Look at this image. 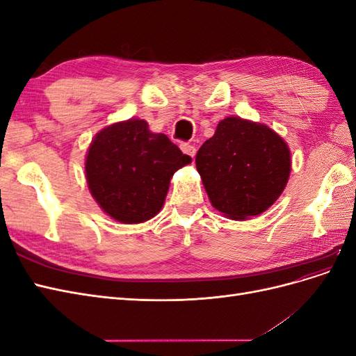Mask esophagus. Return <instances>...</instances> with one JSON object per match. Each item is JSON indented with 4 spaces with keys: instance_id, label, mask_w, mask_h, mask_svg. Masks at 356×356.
<instances>
[{
    "instance_id": "obj_1",
    "label": "esophagus",
    "mask_w": 356,
    "mask_h": 356,
    "mask_svg": "<svg viewBox=\"0 0 356 356\" xmlns=\"http://www.w3.org/2000/svg\"><path fill=\"white\" fill-rule=\"evenodd\" d=\"M181 149H182V153H184V154H187V156L195 159V156H196V147H195V145H191V144H181Z\"/></svg>"
}]
</instances>
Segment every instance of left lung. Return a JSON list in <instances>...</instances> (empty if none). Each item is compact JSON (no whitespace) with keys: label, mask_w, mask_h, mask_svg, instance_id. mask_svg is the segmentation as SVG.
<instances>
[{"label":"left lung","mask_w":356,"mask_h":356,"mask_svg":"<svg viewBox=\"0 0 356 356\" xmlns=\"http://www.w3.org/2000/svg\"><path fill=\"white\" fill-rule=\"evenodd\" d=\"M196 168L215 209L245 220L268 209L284 191L291 156L270 127L227 117L196 154Z\"/></svg>","instance_id":"8db88e82"}]
</instances>
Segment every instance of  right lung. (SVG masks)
Returning <instances> with one entry per match:
<instances>
[{"mask_svg": "<svg viewBox=\"0 0 356 356\" xmlns=\"http://www.w3.org/2000/svg\"><path fill=\"white\" fill-rule=\"evenodd\" d=\"M190 161L166 135L149 132L145 120L131 118L95 136L86 178L92 196L110 217L136 224L161 209L172 175Z\"/></svg>", "mask_w": 356, "mask_h": 356, "instance_id": "1", "label": "right lung"}]
</instances>
